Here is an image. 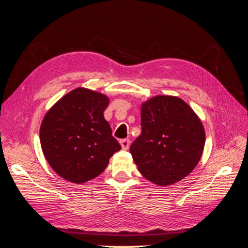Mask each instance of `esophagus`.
Returning a JSON list of instances; mask_svg holds the SVG:
<instances>
[{
  "mask_svg": "<svg viewBox=\"0 0 248 248\" xmlns=\"http://www.w3.org/2000/svg\"><path fill=\"white\" fill-rule=\"evenodd\" d=\"M120 145H121L123 150H127L129 148V140L128 139H124L120 140Z\"/></svg>",
  "mask_w": 248,
  "mask_h": 248,
  "instance_id": "esophagus-1",
  "label": "esophagus"
}]
</instances>
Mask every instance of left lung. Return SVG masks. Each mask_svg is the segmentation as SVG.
<instances>
[{
  "label": "left lung",
  "mask_w": 248,
  "mask_h": 248,
  "mask_svg": "<svg viewBox=\"0 0 248 248\" xmlns=\"http://www.w3.org/2000/svg\"><path fill=\"white\" fill-rule=\"evenodd\" d=\"M140 136L130 153L140 174L158 186L174 184L188 176L205 146L201 119L184 100L158 95L140 107Z\"/></svg>",
  "instance_id": "1"
}]
</instances>
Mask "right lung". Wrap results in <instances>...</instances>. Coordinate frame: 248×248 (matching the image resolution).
<instances>
[{
    "mask_svg": "<svg viewBox=\"0 0 248 248\" xmlns=\"http://www.w3.org/2000/svg\"><path fill=\"white\" fill-rule=\"evenodd\" d=\"M108 103L107 95L77 88L44 116L42 152L51 169L67 181L81 184L99 176L121 149L103 116Z\"/></svg>",
    "mask_w": 248,
    "mask_h": 248,
    "instance_id": "1",
    "label": "right lung"
}]
</instances>
